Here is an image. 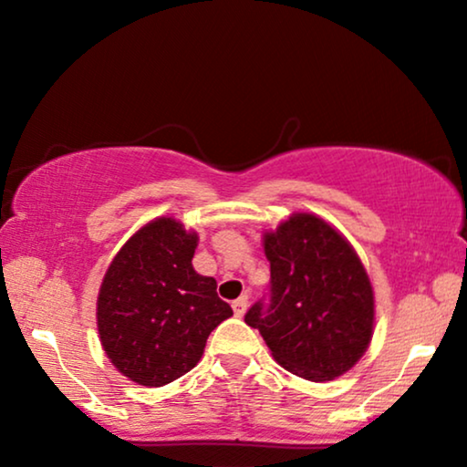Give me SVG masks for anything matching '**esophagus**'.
Listing matches in <instances>:
<instances>
[{
    "label": "esophagus",
    "instance_id": "34e87169",
    "mask_svg": "<svg viewBox=\"0 0 467 467\" xmlns=\"http://www.w3.org/2000/svg\"><path fill=\"white\" fill-rule=\"evenodd\" d=\"M232 308H234V312H235V317H244V312H246V308H248V297H246V296L238 297V299H235V302L232 304Z\"/></svg>",
    "mask_w": 467,
    "mask_h": 467
}]
</instances>
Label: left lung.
Listing matches in <instances>:
<instances>
[{
	"label": "left lung",
	"mask_w": 467,
	"mask_h": 467,
	"mask_svg": "<svg viewBox=\"0 0 467 467\" xmlns=\"http://www.w3.org/2000/svg\"><path fill=\"white\" fill-rule=\"evenodd\" d=\"M270 304L244 321L259 329L272 357L312 382L347 374L374 336V289L359 254L337 229L312 213H293L264 232Z\"/></svg>",
	"instance_id": "obj_1"
}]
</instances>
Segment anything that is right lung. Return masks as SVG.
I'll list each match as a JSON object with an SVG mask.
<instances>
[{"instance_id":"add662e5","label":"right lung","mask_w":467,"mask_h":467,"mask_svg":"<svg viewBox=\"0 0 467 467\" xmlns=\"http://www.w3.org/2000/svg\"><path fill=\"white\" fill-rule=\"evenodd\" d=\"M197 242L174 216H157L120 246L101 280V348L142 387H163L193 369L210 331L234 315L216 296V280L191 264Z\"/></svg>"}]
</instances>
